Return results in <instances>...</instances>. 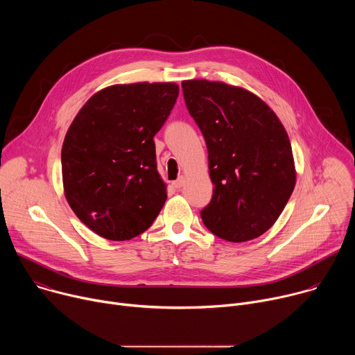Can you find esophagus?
<instances>
[{
  "mask_svg": "<svg viewBox=\"0 0 355 355\" xmlns=\"http://www.w3.org/2000/svg\"><path fill=\"white\" fill-rule=\"evenodd\" d=\"M184 182H185V180H184V177H178V180H175V181H174V182H173V187H174V188H177V189H178V188H181V187H182V185H184Z\"/></svg>",
  "mask_w": 355,
  "mask_h": 355,
  "instance_id": "34e87169",
  "label": "esophagus"
}]
</instances>
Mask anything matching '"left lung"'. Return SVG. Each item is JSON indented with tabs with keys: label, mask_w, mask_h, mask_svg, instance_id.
Listing matches in <instances>:
<instances>
[{
	"label": "left lung",
	"mask_w": 355,
	"mask_h": 355,
	"mask_svg": "<svg viewBox=\"0 0 355 355\" xmlns=\"http://www.w3.org/2000/svg\"><path fill=\"white\" fill-rule=\"evenodd\" d=\"M185 105L208 148L215 187L200 211L218 237L241 243L267 232L295 188L289 137L266 103L243 88L207 80L182 83Z\"/></svg>",
	"instance_id": "obj_1"
}]
</instances>
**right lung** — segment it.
<instances>
[{
  "label": "right lung",
  "mask_w": 355,
  "mask_h": 355,
  "mask_svg": "<svg viewBox=\"0 0 355 355\" xmlns=\"http://www.w3.org/2000/svg\"><path fill=\"white\" fill-rule=\"evenodd\" d=\"M178 96L173 83L112 85L91 96L62 148L64 193L77 218L108 240L147 230L167 199L153 137Z\"/></svg>",
  "instance_id": "obj_1"
}]
</instances>
